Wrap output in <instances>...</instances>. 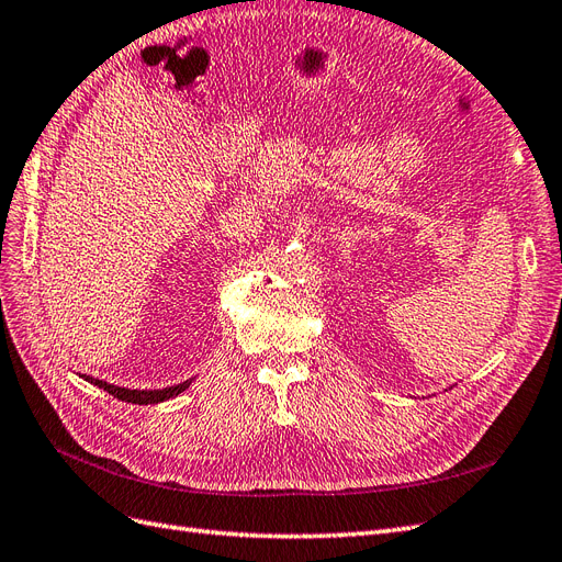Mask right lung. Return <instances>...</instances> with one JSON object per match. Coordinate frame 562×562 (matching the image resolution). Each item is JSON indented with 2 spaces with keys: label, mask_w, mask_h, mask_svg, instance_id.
Returning a JSON list of instances; mask_svg holds the SVG:
<instances>
[{
  "label": "right lung",
  "mask_w": 562,
  "mask_h": 562,
  "mask_svg": "<svg viewBox=\"0 0 562 562\" xmlns=\"http://www.w3.org/2000/svg\"><path fill=\"white\" fill-rule=\"evenodd\" d=\"M87 382L100 386L103 391H108V394H112L114 398L119 401H126V403H138V405H149V403H161V401H168L173 398L178 394H182V391L192 384V380H187L182 384H176V386H166V389H155V391H140V389H124V386H114V384H108L103 380H95L91 375H81Z\"/></svg>",
  "instance_id": "right-lung-1"
}]
</instances>
